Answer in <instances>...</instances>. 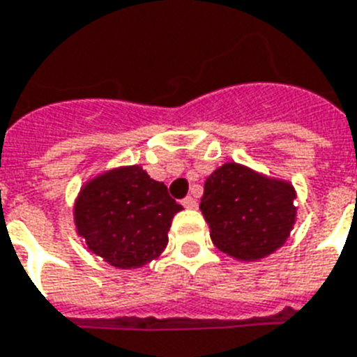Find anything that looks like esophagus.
<instances>
[{
  "mask_svg": "<svg viewBox=\"0 0 357 357\" xmlns=\"http://www.w3.org/2000/svg\"><path fill=\"white\" fill-rule=\"evenodd\" d=\"M181 204L187 208H198V202H196V198H192V196H187Z\"/></svg>",
  "mask_w": 357,
  "mask_h": 357,
  "instance_id": "1",
  "label": "esophagus"
}]
</instances>
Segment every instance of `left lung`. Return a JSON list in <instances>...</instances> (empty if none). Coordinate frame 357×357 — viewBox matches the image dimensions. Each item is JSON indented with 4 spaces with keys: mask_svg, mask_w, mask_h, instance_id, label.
<instances>
[{
    "mask_svg": "<svg viewBox=\"0 0 357 357\" xmlns=\"http://www.w3.org/2000/svg\"><path fill=\"white\" fill-rule=\"evenodd\" d=\"M295 187L240 163H224L204 185L199 208L213 244L240 262H257L282 248L297 222Z\"/></svg>",
    "mask_w": 357,
    "mask_h": 357,
    "instance_id": "left-lung-1",
    "label": "left lung"
}]
</instances>
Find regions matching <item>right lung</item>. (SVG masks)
I'll return each mask as SVG.
<instances>
[{"instance_id":"right-lung-1","label":"right lung","mask_w":357,"mask_h":357,"mask_svg":"<svg viewBox=\"0 0 357 357\" xmlns=\"http://www.w3.org/2000/svg\"><path fill=\"white\" fill-rule=\"evenodd\" d=\"M183 211L141 165L113 167L80 187L75 231L89 251L119 269L143 268L169 244L174 216Z\"/></svg>"}]
</instances>
